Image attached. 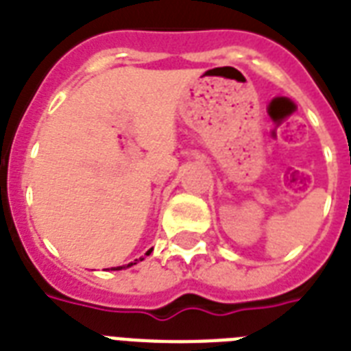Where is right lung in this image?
I'll return each mask as SVG.
<instances>
[{"label": "right lung", "instance_id": "add662e5", "mask_svg": "<svg viewBox=\"0 0 351 351\" xmlns=\"http://www.w3.org/2000/svg\"><path fill=\"white\" fill-rule=\"evenodd\" d=\"M149 253H151V251H147V253H145V255H149ZM140 261H143V258H140ZM134 264H136V262H134ZM129 266H132V264H129ZM112 269H121V266H118V267H112Z\"/></svg>", "mask_w": 351, "mask_h": 351}]
</instances>
